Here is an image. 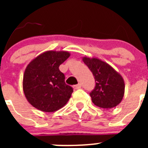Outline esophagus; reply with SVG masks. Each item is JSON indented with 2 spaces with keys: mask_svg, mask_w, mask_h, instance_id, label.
I'll return each instance as SVG.
<instances>
[{
  "mask_svg": "<svg viewBox=\"0 0 148 148\" xmlns=\"http://www.w3.org/2000/svg\"><path fill=\"white\" fill-rule=\"evenodd\" d=\"M73 87H74V89H79L82 87V84H77V85H74Z\"/></svg>",
  "mask_w": 148,
  "mask_h": 148,
  "instance_id": "esophagus-1",
  "label": "esophagus"
}]
</instances>
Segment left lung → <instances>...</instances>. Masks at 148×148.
<instances>
[{
    "instance_id": "left-lung-1",
    "label": "left lung",
    "mask_w": 148,
    "mask_h": 148,
    "mask_svg": "<svg viewBox=\"0 0 148 148\" xmlns=\"http://www.w3.org/2000/svg\"><path fill=\"white\" fill-rule=\"evenodd\" d=\"M82 61L91 70L96 82L95 89L89 94L92 102L103 109L118 105L123 99L125 87L120 73L98 58L83 56Z\"/></svg>"
}]
</instances>
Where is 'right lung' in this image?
I'll use <instances>...</instances> for the list:
<instances>
[{
	"label": "right lung",
	"instance_id": "right-lung-1",
	"mask_svg": "<svg viewBox=\"0 0 148 148\" xmlns=\"http://www.w3.org/2000/svg\"><path fill=\"white\" fill-rule=\"evenodd\" d=\"M69 56L66 51H47L28 64L23 74V90L33 107L53 112L68 102L73 89L65 83L59 67Z\"/></svg>",
	"mask_w": 148,
	"mask_h": 148
}]
</instances>
